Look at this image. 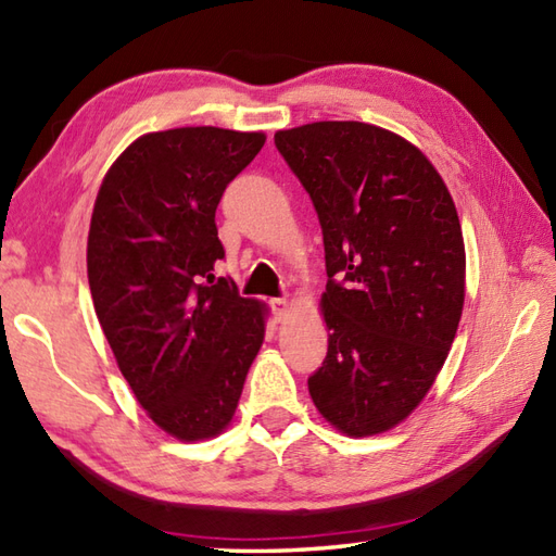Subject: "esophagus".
Instances as JSON below:
<instances>
[{
	"instance_id": "obj_1",
	"label": "esophagus",
	"mask_w": 556,
	"mask_h": 556,
	"mask_svg": "<svg viewBox=\"0 0 556 556\" xmlns=\"http://www.w3.org/2000/svg\"><path fill=\"white\" fill-rule=\"evenodd\" d=\"M269 308H271V313L277 315V320H281V317L289 313V301L287 299H271Z\"/></svg>"
}]
</instances>
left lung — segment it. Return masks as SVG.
<instances>
[{
  "mask_svg": "<svg viewBox=\"0 0 556 556\" xmlns=\"http://www.w3.org/2000/svg\"><path fill=\"white\" fill-rule=\"evenodd\" d=\"M323 227L327 358L317 410L351 437L394 428L428 394L456 337L466 251L454 200L422 152L363 122L275 134Z\"/></svg>",
  "mask_w": 556,
  "mask_h": 556,
  "instance_id": "1",
  "label": "left lung"
}]
</instances>
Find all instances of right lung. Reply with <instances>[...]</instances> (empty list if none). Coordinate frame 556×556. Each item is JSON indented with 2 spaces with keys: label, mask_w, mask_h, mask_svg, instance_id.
Returning <instances> with one entry per match:
<instances>
[{
  "label": "right lung",
  "mask_w": 556,
  "mask_h": 556,
  "mask_svg": "<svg viewBox=\"0 0 556 556\" xmlns=\"http://www.w3.org/2000/svg\"><path fill=\"white\" fill-rule=\"evenodd\" d=\"M263 134L186 126L140 136L104 176L88 233L98 320L138 404L184 442L227 428L263 346L265 303L243 299L215 212Z\"/></svg>",
  "instance_id": "1"
}]
</instances>
